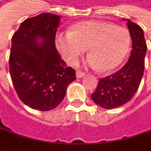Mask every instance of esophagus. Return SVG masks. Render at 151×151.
<instances>
[{
    "label": "esophagus",
    "instance_id": "1",
    "mask_svg": "<svg viewBox=\"0 0 151 151\" xmlns=\"http://www.w3.org/2000/svg\"><path fill=\"white\" fill-rule=\"evenodd\" d=\"M84 75H85V73H84V72H83V71L80 70L76 71V76H77V78H83Z\"/></svg>",
    "mask_w": 151,
    "mask_h": 151
}]
</instances>
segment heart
Returning a JSON list of instances; mask_svg holds the SVG:
<instances>
[{"mask_svg":"<svg viewBox=\"0 0 151 151\" xmlns=\"http://www.w3.org/2000/svg\"><path fill=\"white\" fill-rule=\"evenodd\" d=\"M56 47L66 61L76 63L88 49V64L102 72L114 70L126 58L131 36L127 29L99 21L73 25L70 31L56 37Z\"/></svg>","mask_w":151,"mask_h":151,"instance_id":"b5f03b06","label":"heart"}]
</instances>
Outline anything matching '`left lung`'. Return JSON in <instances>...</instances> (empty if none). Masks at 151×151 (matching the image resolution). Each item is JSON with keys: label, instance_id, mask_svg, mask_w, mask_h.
Segmentation results:
<instances>
[{"label": "left lung", "instance_id": "left-lung-1", "mask_svg": "<svg viewBox=\"0 0 151 151\" xmlns=\"http://www.w3.org/2000/svg\"><path fill=\"white\" fill-rule=\"evenodd\" d=\"M132 39V51L129 61L121 69L99 79L92 99L102 108L111 109L129 102L139 88L145 69L147 45L144 31L139 25L127 20Z\"/></svg>", "mask_w": 151, "mask_h": 151}]
</instances>
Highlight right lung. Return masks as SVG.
<instances>
[{"instance_id":"add662e5","label":"right lung","mask_w":151,"mask_h":151,"mask_svg":"<svg viewBox=\"0 0 151 151\" xmlns=\"http://www.w3.org/2000/svg\"><path fill=\"white\" fill-rule=\"evenodd\" d=\"M60 18L42 13L27 19L12 38L9 67L14 88L25 104L40 111L58 106L76 79L75 70L66 66L55 47Z\"/></svg>"}]
</instances>
